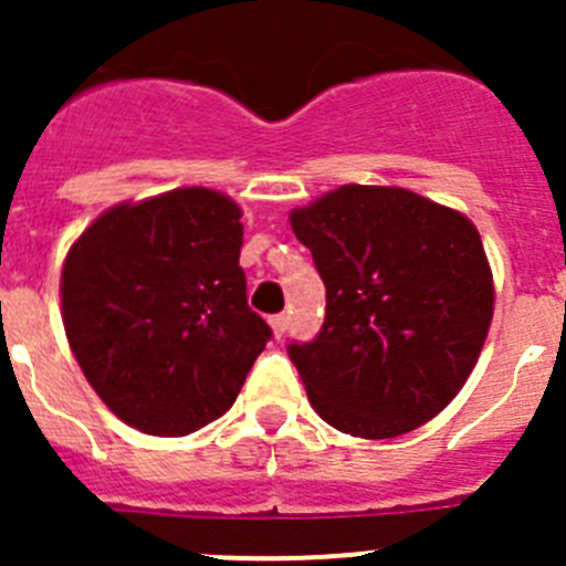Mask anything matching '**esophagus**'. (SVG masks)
<instances>
[{
	"instance_id": "1",
	"label": "esophagus",
	"mask_w": 566,
	"mask_h": 566,
	"mask_svg": "<svg viewBox=\"0 0 566 566\" xmlns=\"http://www.w3.org/2000/svg\"><path fill=\"white\" fill-rule=\"evenodd\" d=\"M269 323H272V332H274V337H283V334H286V328H289V314H274L272 319H269Z\"/></svg>"
}]
</instances>
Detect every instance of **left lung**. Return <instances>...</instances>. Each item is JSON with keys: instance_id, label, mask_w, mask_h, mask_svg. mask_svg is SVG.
I'll list each match as a JSON object with an SVG mask.
<instances>
[{"instance_id": "1", "label": "left lung", "mask_w": 566, "mask_h": 566, "mask_svg": "<svg viewBox=\"0 0 566 566\" xmlns=\"http://www.w3.org/2000/svg\"><path fill=\"white\" fill-rule=\"evenodd\" d=\"M326 283V319L289 343L314 411L363 439L437 417L470 377L493 317L476 227L399 187L348 184L294 209Z\"/></svg>"}]
</instances>
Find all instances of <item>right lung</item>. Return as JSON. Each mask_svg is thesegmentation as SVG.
<instances>
[{"label": "right lung", "instance_id": "obj_1", "mask_svg": "<svg viewBox=\"0 0 566 566\" xmlns=\"http://www.w3.org/2000/svg\"><path fill=\"white\" fill-rule=\"evenodd\" d=\"M227 195L172 189L104 212L62 269L67 343L109 411L187 437L232 408L272 328L249 308Z\"/></svg>", "mask_w": 566, "mask_h": 566}]
</instances>
